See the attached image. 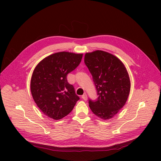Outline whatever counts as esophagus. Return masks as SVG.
<instances>
[{"instance_id":"1","label":"esophagus","mask_w":161,"mask_h":161,"mask_svg":"<svg viewBox=\"0 0 161 161\" xmlns=\"http://www.w3.org/2000/svg\"><path fill=\"white\" fill-rule=\"evenodd\" d=\"M81 98L83 99L84 100H87V95L86 93H84L82 96H81Z\"/></svg>"}]
</instances>
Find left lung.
I'll use <instances>...</instances> for the list:
<instances>
[{"mask_svg":"<svg viewBox=\"0 0 161 161\" xmlns=\"http://www.w3.org/2000/svg\"><path fill=\"white\" fill-rule=\"evenodd\" d=\"M86 65L96 87L97 100H89L92 112L104 120L118 114L127 101L131 89L129 75L125 64L114 54L103 50L86 53Z\"/></svg>","mask_w":161,"mask_h":161,"instance_id":"8db88e82","label":"left lung"}]
</instances>
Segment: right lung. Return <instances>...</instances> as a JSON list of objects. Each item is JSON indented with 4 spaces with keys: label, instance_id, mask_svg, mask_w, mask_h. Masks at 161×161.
Masks as SVG:
<instances>
[{
    "label": "right lung",
    "instance_id": "right-lung-1",
    "mask_svg": "<svg viewBox=\"0 0 161 161\" xmlns=\"http://www.w3.org/2000/svg\"><path fill=\"white\" fill-rule=\"evenodd\" d=\"M82 57V53H56L44 58L34 69L30 91L37 107L48 118L62 119L80 100L66 76L78 66Z\"/></svg>",
    "mask_w": 161,
    "mask_h": 161
}]
</instances>
